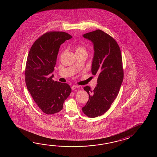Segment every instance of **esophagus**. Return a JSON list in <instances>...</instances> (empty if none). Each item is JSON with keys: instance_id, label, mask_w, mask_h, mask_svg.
Wrapping results in <instances>:
<instances>
[{"instance_id": "34e87169", "label": "esophagus", "mask_w": 157, "mask_h": 157, "mask_svg": "<svg viewBox=\"0 0 157 157\" xmlns=\"http://www.w3.org/2000/svg\"><path fill=\"white\" fill-rule=\"evenodd\" d=\"M78 87H79V86H77V85H73L71 87V89H72V90H74L78 88Z\"/></svg>"}]
</instances>
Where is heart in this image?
<instances>
[{"label": "heart", "instance_id": "b5f03b06", "mask_svg": "<svg viewBox=\"0 0 157 157\" xmlns=\"http://www.w3.org/2000/svg\"><path fill=\"white\" fill-rule=\"evenodd\" d=\"M82 52L86 53V50L83 46L77 45L76 47V53H82Z\"/></svg>", "mask_w": 157, "mask_h": 157}]
</instances>
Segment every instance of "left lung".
<instances>
[{"mask_svg": "<svg viewBox=\"0 0 157 157\" xmlns=\"http://www.w3.org/2000/svg\"><path fill=\"white\" fill-rule=\"evenodd\" d=\"M82 36L93 44L91 72L98 77L93 90L88 86L83 87L89 99L82 109L87 116L95 118L109 109L119 93L124 78L122 58L116 40L103 31L95 30Z\"/></svg>", "mask_w": 157, "mask_h": 157, "instance_id": "1", "label": "left lung"}]
</instances>
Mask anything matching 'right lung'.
I'll list each match as a JSON object with an SVG mask.
<instances>
[{
	"label": "right lung",
	"mask_w": 157,
	"mask_h": 157,
	"mask_svg": "<svg viewBox=\"0 0 157 157\" xmlns=\"http://www.w3.org/2000/svg\"><path fill=\"white\" fill-rule=\"evenodd\" d=\"M72 38L64 32L44 33L33 44L27 56L25 81L27 90L41 110L47 114L59 112L71 93L68 84L52 80L60 45Z\"/></svg>",
	"instance_id": "1"
}]
</instances>
